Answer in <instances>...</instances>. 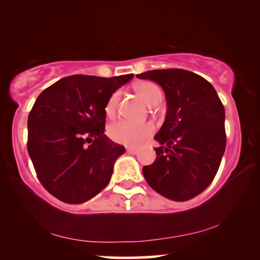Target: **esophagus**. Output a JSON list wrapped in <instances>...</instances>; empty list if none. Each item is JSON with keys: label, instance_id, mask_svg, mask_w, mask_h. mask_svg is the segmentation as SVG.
I'll use <instances>...</instances> for the list:
<instances>
[{"label": "esophagus", "instance_id": "34e87169", "mask_svg": "<svg viewBox=\"0 0 260 260\" xmlns=\"http://www.w3.org/2000/svg\"><path fill=\"white\" fill-rule=\"evenodd\" d=\"M127 152H128V154L135 155L138 152V149H137V148H133V147H128V148H127Z\"/></svg>", "mask_w": 260, "mask_h": 260}]
</instances>
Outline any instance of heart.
I'll return each mask as SVG.
<instances>
[{
    "label": "heart",
    "instance_id": "obj_1",
    "mask_svg": "<svg viewBox=\"0 0 260 260\" xmlns=\"http://www.w3.org/2000/svg\"><path fill=\"white\" fill-rule=\"evenodd\" d=\"M135 91L147 104H151L159 101L162 92L157 85L152 82H140L134 86ZM119 100V92H113L106 102L105 113L108 117H113L117 109ZM154 132V125L151 122H134L128 120H121L112 123L109 127V137L114 142L129 147H138L143 143L147 138H149Z\"/></svg>",
    "mask_w": 260,
    "mask_h": 260
}]
</instances>
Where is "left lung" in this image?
<instances>
[{
	"label": "left lung",
	"mask_w": 260,
	"mask_h": 260,
	"mask_svg": "<svg viewBox=\"0 0 260 260\" xmlns=\"http://www.w3.org/2000/svg\"><path fill=\"white\" fill-rule=\"evenodd\" d=\"M162 86L167 115L155 135L156 159L143 167L149 186L168 199L186 201L213 182L225 149L224 108L207 80L184 69L137 75Z\"/></svg>",
	"instance_id": "left-lung-1"
}]
</instances>
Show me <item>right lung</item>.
<instances>
[{
    "label": "right lung",
    "instance_id": "add662e5",
    "mask_svg": "<svg viewBox=\"0 0 260 260\" xmlns=\"http://www.w3.org/2000/svg\"><path fill=\"white\" fill-rule=\"evenodd\" d=\"M133 76H67L37 98L27 119V151L40 183L59 200L85 203L109 184L125 147L104 134L105 105Z\"/></svg>",
    "mask_w": 260,
    "mask_h": 260
}]
</instances>
